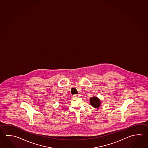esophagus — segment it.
<instances>
[{"instance_id":"esophagus-1","label":"esophagus","mask_w":148,"mask_h":148,"mask_svg":"<svg viewBox=\"0 0 148 148\" xmlns=\"http://www.w3.org/2000/svg\"><path fill=\"white\" fill-rule=\"evenodd\" d=\"M74 97H80V94H77V95H74V96H73Z\"/></svg>"}]
</instances>
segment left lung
<instances>
[{
    "instance_id": "8db88e82",
    "label": "left lung",
    "mask_w": 148,
    "mask_h": 148,
    "mask_svg": "<svg viewBox=\"0 0 148 148\" xmlns=\"http://www.w3.org/2000/svg\"><path fill=\"white\" fill-rule=\"evenodd\" d=\"M90 104L94 108L98 109L101 106V102L98 97H93L90 99Z\"/></svg>"
}]
</instances>
